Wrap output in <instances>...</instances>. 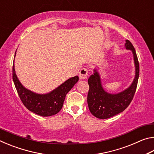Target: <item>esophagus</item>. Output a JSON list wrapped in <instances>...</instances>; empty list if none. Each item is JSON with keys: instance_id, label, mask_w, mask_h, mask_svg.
Wrapping results in <instances>:
<instances>
[{"instance_id": "obj_1", "label": "esophagus", "mask_w": 154, "mask_h": 154, "mask_svg": "<svg viewBox=\"0 0 154 154\" xmlns=\"http://www.w3.org/2000/svg\"><path fill=\"white\" fill-rule=\"evenodd\" d=\"M88 70L86 69H82L79 72V77L80 79H85L88 77Z\"/></svg>"}]
</instances>
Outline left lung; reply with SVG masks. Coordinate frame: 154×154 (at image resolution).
I'll return each mask as SVG.
<instances>
[{"mask_svg": "<svg viewBox=\"0 0 154 154\" xmlns=\"http://www.w3.org/2000/svg\"><path fill=\"white\" fill-rule=\"evenodd\" d=\"M125 48L133 54L135 76L131 85L117 94H111L104 90L100 75L96 69L88 79L90 89L88 94V105L94 116L99 119H107L124 111L130 105L136 92L139 77V63L132 44L126 40Z\"/></svg>", "mask_w": 154, "mask_h": 154, "instance_id": "obj_1", "label": "left lung"}]
</instances>
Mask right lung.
<instances>
[{
  "instance_id": "add662e5",
  "label": "right lung",
  "mask_w": 154,
  "mask_h": 154,
  "mask_svg": "<svg viewBox=\"0 0 154 154\" xmlns=\"http://www.w3.org/2000/svg\"><path fill=\"white\" fill-rule=\"evenodd\" d=\"M15 54L16 51L15 57ZM13 80L18 95L26 107L38 116L48 117L56 115L61 110L66 94L78 82L79 77L70 78L50 92L37 94L28 90L21 83L15 73L14 62Z\"/></svg>"
}]
</instances>
